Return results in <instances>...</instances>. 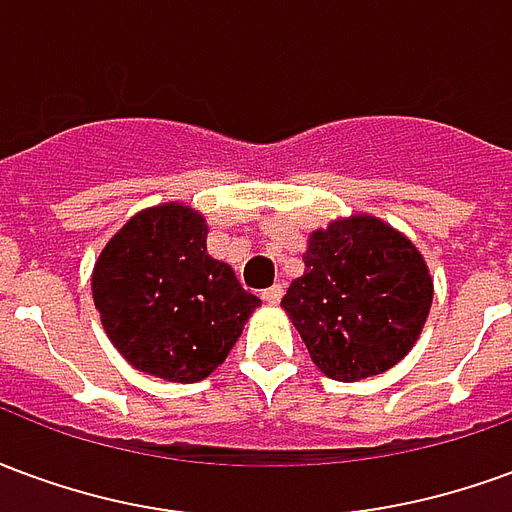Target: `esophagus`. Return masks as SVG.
I'll return each instance as SVG.
<instances>
[{
  "mask_svg": "<svg viewBox=\"0 0 512 512\" xmlns=\"http://www.w3.org/2000/svg\"><path fill=\"white\" fill-rule=\"evenodd\" d=\"M282 296H285L282 285H271V288H266L263 293H260V299L266 301V304H279V301H282Z\"/></svg>",
  "mask_w": 512,
  "mask_h": 512,
  "instance_id": "obj_1",
  "label": "esophagus"
}]
</instances>
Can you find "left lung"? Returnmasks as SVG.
Masks as SVG:
<instances>
[{"mask_svg": "<svg viewBox=\"0 0 512 512\" xmlns=\"http://www.w3.org/2000/svg\"><path fill=\"white\" fill-rule=\"evenodd\" d=\"M304 266L282 307L326 376H378L417 343L433 279L417 246L389 224L373 216L329 224L312 233Z\"/></svg>", "mask_w": 512, "mask_h": 512, "instance_id": "left-lung-1", "label": "left lung"}]
</instances>
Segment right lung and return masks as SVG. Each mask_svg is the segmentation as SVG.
<instances>
[{
	"label": "right lung",
	"mask_w": 512,
	"mask_h": 512,
	"mask_svg": "<svg viewBox=\"0 0 512 512\" xmlns=\"http://www.w3.org/2000/svg\"><path fill=\"white\" fill-rule=\"evenodd\" d=\"M200 213L169 202L136 213L93 274L95 310L126 362L194 384L222 365L260 299L205 249Z\"/></svg>",
	"instance_id": "1"
}]
</instances>
